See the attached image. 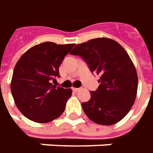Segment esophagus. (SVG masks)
Returning <instances> with one entry per match:
<instances>
[{
    "instance_id": "1",
    "label": "esophagus",
    "mask_w": 153,
    "mask_h": 153,
    "mask_svg": "<svg viewBox=\"0 0 153 153\" xmlns=\"http://www.w3.org/2000/svg\"><path fill=\"white\" fill-rule=\"evenodd\" d=\"M79 90H80L79 88H73V91H74V92H78V91H79Z\"/></svg>"
}]
</instances>
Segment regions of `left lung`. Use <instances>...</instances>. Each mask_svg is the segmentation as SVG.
Instances as JSON below:
<instances>
[{
	"label": "left lung",
	"instance_id": "8db88e82",
	"mask_svg": "<svg viewBox=\"0 0 153 153\" xmlns=\"http://www.w3.org/2000/svg\"><path fill=\"white\" fill-rule=\"evenodd\" d=\"M71 55H79L100 75V85L82 103L86 116L96 124L112 125L129 113L137 94L138 76L124 47L109 38H97L78 44Z\"/></svg>",
	"mask_w": 153,
	"mask_h": 153
}]
</instances>
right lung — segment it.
<instances>
[{"instance_id":"1","label":"right lung","mask_w":153,"mask_h":153,"mask_svg":"<svg viewBox=\"0 0 153 153\" xmlns=\"http://www.w3.org/2000/svg\"><path fill=\"white\" fill-rule=\"evenodd\" d=\"M74 44L43 42L24 52L11 81L14 102L22 114L36 123H48L64 112L71 89L53 85L59 67Z\"/></svg>"}]
</instances>
